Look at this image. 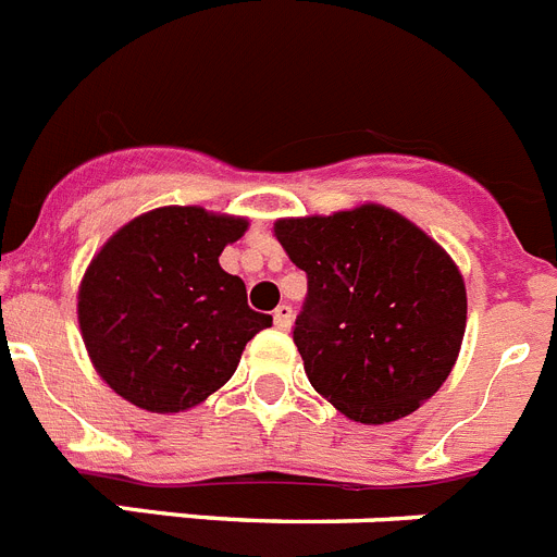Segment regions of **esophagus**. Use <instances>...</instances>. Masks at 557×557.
Returning a JSON list of instances; mask_svg holds the SVG:
<instances>
[{
  "label": "esophagus",
  "mask_w": 557,
  "mask_h": 557,
  "mask_svg": "<svg viewBox=\"0 0 557 557\" xmlns=\"http://www.w3.org/2000/svg\"><path fill=\"white\" fill-rule=\"evenodd\" d=\"M273 321H275V329L289 332V326H293V307H289V304H282V307L273 312Z\"/></svg>",
  "instance_id": "esophagus-1"
}]
</instances>
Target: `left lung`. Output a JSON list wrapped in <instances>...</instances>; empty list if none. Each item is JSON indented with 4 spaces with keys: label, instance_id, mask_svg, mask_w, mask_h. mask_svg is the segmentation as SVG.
Returning a JSON list of instances; mask_svg holds the SVG:
<instances>
[{
    "label": "left lung",
    "instance_id": "8db88e82",
    "mask_svg": "<svg viewBox=\"0 0 557 557\" xmlns=\"http://www.w3.org/2000/svg\"><path fill=\"white\" fill-rule=\"evenodd\" d=\"M275 239L309 278L293 339L309 382L357 424H391L441 391L466 334L449 253L379 203L282 218Z\"/></svg>",
    "mask_w": 557,
    "mask_h": 557
}]
</instances>
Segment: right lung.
<instances>
[{
  "label": "right lung",
  "mask_w": 557,
  "mask_h": 557,
  "mask_svg": "<svg viewBox=\"0 0 557 557\" xmlns=\"http://www.w3.org/2000/svg\"><path fill=\"white\" fill-rule=\"evenodd\" d=\"M248 220L203 206H161L122 225L77 289L88 359L139 410L184 412L234 376L253 334L273 318L248 307L239 275L220 268Z\"/></svg>",
  "instance_id": "add662e5"
}]
</instances>
